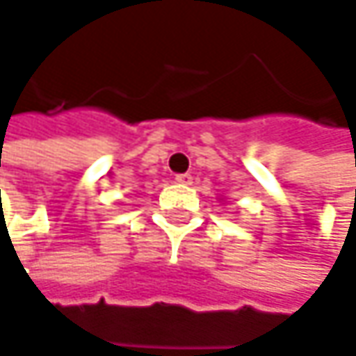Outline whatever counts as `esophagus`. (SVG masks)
<instances>
[{"instance_id": "esophagus-1", "label": "esophagus", "mask_w": 356, "mask_h": 356, "mask_svg": "<svg viewBox=\"0 0 356 356\" xmlns=\"http://www.w3.org/2000/svg\"><path fill=\"white\" fill-rule=\"evenodd\" d=\"M176 184L190 186V184H192V176H190V174H178V176H176Z\"/></svg>"}]
</instances>
